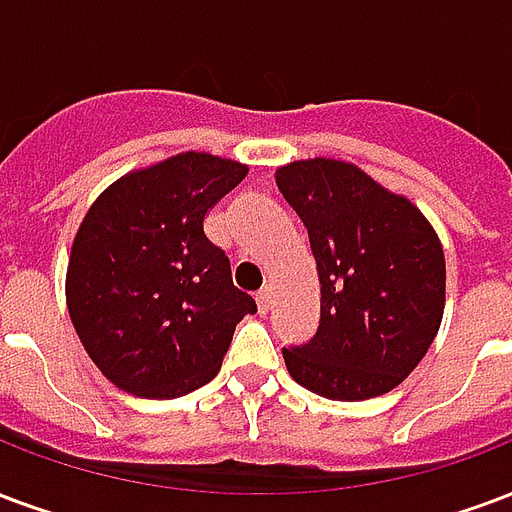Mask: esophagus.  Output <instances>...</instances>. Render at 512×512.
Wrapping results in <instances>:
<instances>
[{"mask_svg":"<svg viewBox=\"0 0 512 512\" xmlns=\"http://www.w3.org/2000/svg\"><path fill=\"white\" fill-rule=\"evenodd\" d=\"M268 306H271V287H263L257 293V309H260V314H266Z\"/></svg>","mask_w":512,"mask_h":512,"instance_id":"esophagus-1","label":"esophagus"}]
</instances>
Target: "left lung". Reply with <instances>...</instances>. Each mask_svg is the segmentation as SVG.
I'll return each instance as SVG.
<instances>
[{"label": "left lung", "instance_id": "obj_1", "mask_svg": "<svg viewBox=\"0 0 512 512\" xmlns=\"http://www.w3.org/2000/svg\"><path fill=\"white\" fill-rule=\"evenodd\" d=\"M276 187L309 230L320 276V325L282 350L287 372L336 401L393 391L442 323L445 255L434 227L352 162H290Z\"/></svg>", "mask_w": 512, "mask_h": 512}]
</instances>
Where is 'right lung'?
<instances>
[{"mask_svg": "<svg viewBox=\"0 0 512 512\" xmlns=\"http://www.w3.org/2000/svg\"><path fill=\"white\" fill-rule=\"evenodd\" d=\"M246 170L184 151L113 181L83 217L67 266V309L89 358L121 391L176 399L206 385L236 325L257 312L203 230L208 208Z\"/></svg>", "mask_w": 512, "mask_h": 512, "instance_id": "right-lung-1", "label": "right lung"}]
</instances>
